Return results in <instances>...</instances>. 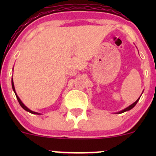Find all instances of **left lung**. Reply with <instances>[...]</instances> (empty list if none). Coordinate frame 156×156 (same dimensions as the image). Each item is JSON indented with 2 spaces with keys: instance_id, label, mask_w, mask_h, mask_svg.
Wrapping results in <instances>:
<instances>
[{
  "instance_id": "left-lung-1",
  "label": "left lung",
  "mask_w": 156,
  "mask_h": 156,
  "mask_svg": "<svg viewBox=\"0 0 156 156\" xmlns=\"http://www.w3.org/2000/svg\"><path fill=\"white\" fill-rule=\"evenodd\" d=\"M139 99H140V98H138V99H137V101L134 102V103H133V104H131V105H129V106H128V107H127V108H125V109H123V110L120 111V112H117V114H122V113H124V112H128V111H130V109H132V108H133V107L135 106L136 105V103H138V101H139Z\"/></svg>"
}]
</instances>
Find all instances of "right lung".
<instances>
[{"instance_id": "add662e5", "label": "right lung", "mask_w": 156, "mask_h": 156, "mask_svg": "<svg viewBox=\"0 0 156 156\" xmlns=\"http://www.w3.org/2000/svg\"><path fill=\"white\" fill-rule=\"evenodd\" d=\"M12 89H13V91H14V92H15V94L16 97H17V101H18V102H19L20 105H21V107H22V108H23V109H24V110H26V112H28L31 113V114H41L40 113H38V112H33V111L30 110L29 108H27V107L26 106V105H25L24 104H23V102L21 101V100L20 99V98H19L18 96H17V93H16V91H15V85H14V82H13V78H12Z\"/></svg>"}]
</instances>
